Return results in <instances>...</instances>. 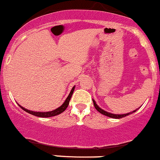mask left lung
<instances>
[{
	"label": "left lung",
	"mask_w": 160,
	"mask_h": 160,
	"mask_svg": "<svg viewBox=\"0 0 160 160\" xmlns=\"http://www.w3.org/2000/svg\"><path fill=\"white\" fill-rule=\"evenodd\" d=\"M93 102H94V107H95V109L97 110L98 112H100L101 114H104V115H106V116H108L110 117V118H123V117H126V116H128V115H129V114H132V113L135 112L136 111V110L135 111H133L131 113H128V114H111V113H109L107 112V111H105L104 110H102V109L100 108L96 104L95 101H94V99H93Z\"/></svg>",
	"instance_id": "left-lung-1"
}]
</instances>
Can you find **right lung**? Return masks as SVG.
<instances>
[{
    "mask_svg": "<svg viewBox=\"0 0 160 160\" xmlns=\"http://www.w3.org/2000/svg\"><path fill=\"white\" fill-rule=\"evenodd\" d=\"M73 90H74V87L72 88L70 94H69V96L66 98V101L64 102V103H63L62 105L61 106V107H59L58 108L55 109L54 111H48V112H36V111H29V110H27V109L24 108V107H22V106H20V105H19V107H21L22 110H24L25 111H26V112L29 113V114H32V115H35V116L41 117V118H48V117L55 116V115H58V114H61V113H62L63 111H65V110L67 108V107L69 106V102H70V98H71L72 94H73Z\"/></svg>",
    "mask_w": 160,
    "mask_h": 160,
    "instance_id": "1",
    "label": "right lung"
}]
</instances>
